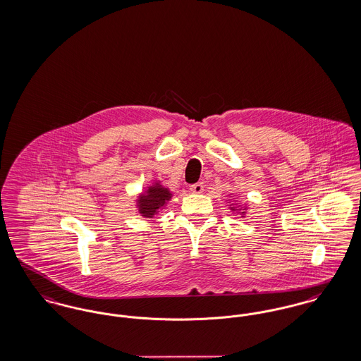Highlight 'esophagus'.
I'll return each instance as SVG.
<instances>
[{"label":"esophagus","mask_w":361,"mask_h":361,"mask_svg":"<svg viewBox=\"0 0 361 361\" xmlns=\"http://www.w3.org/2000/svg\"><path fill=\"white\" fill-rule=\"evenodd\" d=\"M190 191L194 192V194H201L204 191V183L202 182H198V183H194L190 186Z\"/></svg>","instance_id":"1"}]
</instances>
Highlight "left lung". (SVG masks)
Returning <instances> with one entry per match:
<instances>
[{
  "instance_id": "obj_1",
  "label": "left lung",
  "mask_w": 361,
  "mask_h": 361,
  "mask_svg": "<svg viewBox=\"0 0 361 361\" xmlns=\"http://www.w3.org/2000/svg\"><path fill=\"white\" fill-rule=\"evenodd\" d=\"M231 209H232V210H238V209H236V208H231Z\"/></svg>"
}]
</instances>
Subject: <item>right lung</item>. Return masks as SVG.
Wrapping results in <instances>:
<instances>
[{"mask_svg": "<svg viewBox=\"0 0 361 361\" xmlns=\"http://www.w3.org/2000/svg\"><path fill=\"white\" fill-rule=\"evenodd\" d=\"M170 190L166 188H161V185L156 183L154 186H151L145 194L140 195L138 200V212L145 216V217H152L157 210L164 207L166 202L171 198Z\"/></svg>", "mask_w": 361, "mask_h": 361, "instance_id": "obj_1", "label": "right lung"}]
</instances>
